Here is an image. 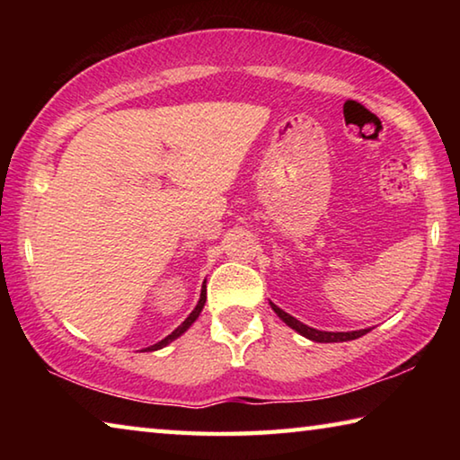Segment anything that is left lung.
<instances>
[{"label": "left lung", "instance_id": "1", "mask_svg": "<svg viewBox=\"0 0 460 460\" xmlns=\"http://www.w3.org/2000/svg\"><path fill=\"white\" fill-rule=\"evenodd\" d=\"M274 308V313L282 318V321L290 326V329L298 331L302 337H306L310 341H316V342H342V341H353V339H359L363 334H367L369 329H361V331H351V332H326V331H316L313 326H306L305 323L296 321L294 316H290L288 313H284L282 308H278L276 305H271Z\"/></svg>", "mask_w": 460, "mask_h": 460}]
</instances>
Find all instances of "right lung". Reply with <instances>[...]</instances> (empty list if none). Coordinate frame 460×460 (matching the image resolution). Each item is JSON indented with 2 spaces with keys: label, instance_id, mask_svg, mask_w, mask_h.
Wrapping results in <instances>:
<instances>
[{
  "label": "right lung",
  "instance_id": "obj_1",
  "mask_svg": "<svg viewBox=\"0 0 460 460\" xmlns=\"http://www.w3.org/2000/svg\"><path fill=\"white\" fill-rule=\"evenodd\" d=\"M205 300H207V286H202V290H200V300H199V305L197 306H194V310H192V313L189 314V318H186V321L181 324V326H178V329L172 332V334H168V337L166 339H162L160 342H155V345H152V347H147V349H144V351H158V349H162V347H166L168 345V342H172L174 339H178V337H181V334L186 331V329H189V326L194 323V321H197V318H199V314H200V310H202V306H205Z\"/></svg>",
  "mask_w": 460,
  "mask_h": 460
}]
</instances>
